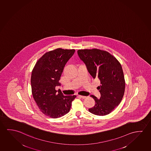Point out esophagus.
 Masks as SVG:
<instances>
[{"mask_svg": "<svg viewBox=\"0 0 151 151\" xmlns=\"http://www.w3.org/2000/svg\"><path fill=\"white\" fill-rule=\"evenodd\" d=\"M78 97H79L81 98L82 99H85V98H86V96H83L79 95L78 96Z\"/></svg>", "mask_w": 151, "mask_h": 151, "instance_id": "1", "label": "esophagus"}]
</instances>
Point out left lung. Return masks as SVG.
Listing matches in <instances>:
<instances>
[{"mask_svg":"<svg viewBox=\"0 0 151 151\" xmlns=\"http://www.w3.org/2000/svg\"><path fill=\"white\" fill-rule=\"evenodd\" d=\"M77 53L89 74L101 84L98 87L100 99L91 95L95 104L88 110L97 116L107 115L120 104L124 95L125 80L120 63L109 52L99 49L79 50Z\"/></svg>","mask_w":151,"mask_h":151,"instance_id":"left-lung-1","label":"left lung"}]
</instances>
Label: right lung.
<instances>
[{
  "instance_id": "1",
  "label": "right lung",
  "mask_w": 151,
  "mask_h": 151,
  "mask_svg": "<svg viewBox=\"0 0 151 151\" xmlns=\"http://www.w3.org/2000/svg\"><path fill=\"white\" fill-rule=\"evenodd\" d=\"M74 49L61 48L49 51L39 59L31 77L33 97L43 114L58 118L70 111L75 95L64 96L56 91L64 67L74 54Z\"/></svg>"
}]
</instances>
